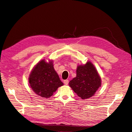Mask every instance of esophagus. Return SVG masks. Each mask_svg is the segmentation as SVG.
<instances>
[{
    "label": "esophagus",
    "mask_w": 132,
    "mask_h": 132,
    "mask_svg": "<svg viewBox=\"0 0 132 132\" xmlns=\"http://www.w3.org/2000/svg\"><path fill=\"white\" fill-rule=\"evenodd\" d=\"M64 84L65 85H68V83H69V80H64Z\"/></svg>",
    "instance_id": "obj_1"
}]
</instances>
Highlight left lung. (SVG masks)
Instances as JSON below:
<instances>
[{"instance_id": "8db88e82", "label": "left lung", "mask_w": 132, "mask_h": 132, "mask_svg": "<svg viewBox=\"0 0 132 132\" xmlns=\"http://www.w3.org/2000/svg\"><path fill=\"white\" fill-rule=\"evenodd\" d=\"M69 86L82 99L91 97L101 86V78L91 62L78 66L77 77L69 82Z\"/></svg>"}]
</instances>
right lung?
Segmentation results:
<instances>
[{"label": "right lung", "instance_id": "add662e5", "mask_svg": "<svg viewBox=\"0 0 132 132\" xmlns=\"http://www.w3.org/2000/svg\"><path fill=\"white\" fill-rule=\"evenodd\" d=\"M29 80L35 93L45 98L51 97L59 86L63 85L54 69L52 62L48 63L45 60H42L35 67Z\"/></svg>", "mask_w": 132, "mask_h": 132}]
</instances>
